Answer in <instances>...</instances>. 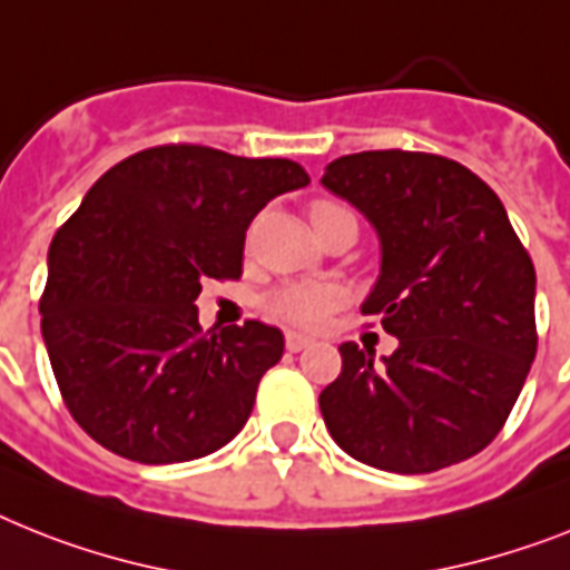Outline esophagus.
<instances>
[{
	"mask_svg": "<svg viewBox=\"0 0 570 570\" xmlns=\"http://www.w3.org/2000/svg\"><path fill=\"white\" fill-rule=\"evenodd\" d=\"M308 343H312V337L299 335V332H285V346H288V352L305 350Z\"/></svg>",
	"mask_w": 570,
	"mask_h": 570,
	"instance_id": "34e87169",
	"label": "esophagus"
}]
</instances>
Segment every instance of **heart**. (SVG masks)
Segmentation results:
<instances>
[{
	"label": "heart",
	"instance_id": "obj_1",
	"mask_svg": "<svg viewBox=\"0 0 570 570\" xmlns=\"http://www.w3.org/2000/svg\"><path fill=\"white\" fill-rule=\"evenodd\" d=\"M335 215H352V212L341 204H332V200H317L312 206V224L323 218H335ZM337 303H341V291L335 285H323V282H288V285H279L274 294H267L265 308L274 317L285 320V323L312 328Z\"/></svg>",
	"mask_w": 570,
	"mask_h": 570
}]
</instances>
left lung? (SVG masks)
Listing matches in <instances>:
<instances>
[{
  "mask_svg": "<svg viewBox=\"0 0 570 570\" xmlns=\"http://www.w3.org/2000/svg\"><path fill=\"white\" fill-rule=\"evenodd\" d=\"M323 186L379 233L381 274L361 312L399 337L341 346L320 393L350 458L425 474L472 458L504 428L535 358V271L487 183L422 150H364L328 163Z\"/></svg>",
  "mask_w": 570,
  "mask_h": 570,
  "instance_id": "8db88e82",
  "label": "left lung"
}]
</instances>
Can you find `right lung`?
<instances>
[{"label": "right lung", "instance_id": "add662e5", "mask_svg": "<svg viewBox=\"0 0 570 570\" xmlns=\"http://www.w3.org/2000/svg\"><path fill=\"white\" fill-rule=\"evenodd\" d=\"M308 186L291 159L159 145L101 174L55 233L42 341L72 420L136 463H186L250 420L282 358L276 326L204 332L206 279H238L244 235L267 200Z\"/></svg>", "mask_w": 570, "mask_h": 570}]
</instances>
